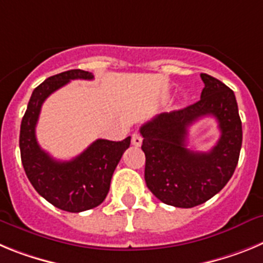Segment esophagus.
Here are the masks:
<instances>
[{
    "label": "esophagus",
    "mask_w": 263,
    "mask_h": 263,
    "mask_svg": "<svg viewBox=\"0 0 263 263\" xmlns=\"http://www.w3.org/2000/svg\"><path fill=\"white\" fill-rule=\"evenodd\" d=\"M132 143H133L134 146H141L142 145V137L139 136L138 133H134L133 136H132Z\"/></svg>",
    "instance_id": "esophagus-1"
}]
</instances>
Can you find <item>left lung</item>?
I'll return each instance as SVG.
<instances>
[{
	"mask_svg": "<svg viewBox=\"0 0 263 263\" xmlns=\"http://www.w3.org/2000/svg\"><path fill=\"white\" fill-rule=\"evenodd\" d=\"M200 78L204 88L197 103L160 113L139 129L146 185L162 203L178 208L203 204L221 191L233 175L242 145V124L233 90L206 73ZM206 115L218 120L220 138L211 152L190 151L187 127Z\"/></svg>",
	"mask_w": 263,
	"mask_h": 263,
	"instance_id": "obj_1",
	"label": "left lung"
}]
</instances>
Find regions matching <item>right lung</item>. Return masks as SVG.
I'll use <instances>...</instances> for the list:
<instances>
[{
    "label": "right lung",
    "mask_w": 263,
    "mask_h": 263,
    "mask_svg": "<svg viewBox=\"0 0 263 263\" xmlns=\"http://www.w3.org/2000/svg\"><path fill=\"white\" fill-rule=\"evenodd\" d=\"M75 79L92 80L93 75L83 69H71L46 79L34 89L21 122L20 148L23 168L35 191L59 210L78 213L105 200L113 173L130 146V137L118 142L96 139L80 155L63 162L42 150L35 137L42 104Z\"/></svg>",
    "instance_id": "right-lung-1"
}]
</instances>
